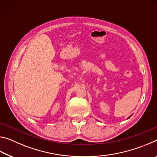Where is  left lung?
<instances>
[{"label": "left lung", "instance_id": "left-lung-1", "mask_svg": "<svg viewBox=\"0 0 157 157\" xmlns=\"http://www.w3.org/2000/svg\"><path fill=\"white\" fill-rule=\"evenodd\" d=\"M129 117H130V116H129Z\"/></svg>", "mask_w": 157, "mask_h": 157}]
</instances>
